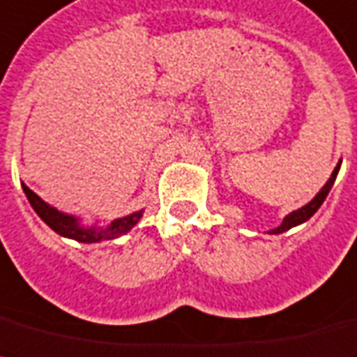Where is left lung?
I'll list each match as a JSON object with an SVG mask.
<instances>
[{"instance_id": "left-lung-1", "label": "left lung", "mask_w": 357, "mask_h": 357, "mask_svg": "<svg viewBox=\"0 0 357 357\" xmlns=\"http://www.w3.org/2000/svg\"><path fill=\"white\" fill-rule=\"evenodd\" d=\"M339 167H341V160L337 162V165H335V169L332 171V175H330V178L326 181V184L321 188V192L313 197L312 201L307 202V204H304V206L298 208V210H295V212L287 213L286 218H284V221H282V223L278 225L276 228L269 230V234H282V232H286V230H289V228L298 227V225L306 223L307 219L312 218L313 213L317 212L319 208H321V204H323L324 199H326L328 192L332 190L333 182H335V176H337V173H339Z\"/></svg>"}]
</instances>
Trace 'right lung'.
Instances as JSON below:
<instances>
[{
	"label": "right lung",
	"instance_id": "obj_1",
	"mask_svg": "<svg viewBox=\"0 0 357 357\" xmlns=\"http://www.w3.org/2000/svg\"><path fill=\"white\" fill-rule=\"evenodd\" d=\"M22 188H24V193L27 197V201L31 202V206L38 218L44 221L51 230H55L59 236L68 239H75L79 243H99V241H107V239H116L119 236H123L129 230H132L138 221L144 215V208L138 210V212H132L129 215H123V218H118L110 221L107 227H99V225H84L81 218L77 215H71V213L61 212L56 210L55 206H51L45 201H42L33 190L25 186L22 182Z\"/></svg>",
	"mask_w": 357,
	"mask_h": 357
}]
</instances>
